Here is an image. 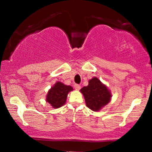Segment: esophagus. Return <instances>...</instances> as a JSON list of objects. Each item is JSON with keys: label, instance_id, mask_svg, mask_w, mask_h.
I'll return each mask as SVG.
<instances>
[{"label": "esophagus", "instance_id": "34e87169", "mask_svg": "<svg viewBox=\"0 0 152 152\" xmlns=\"http://www.w3.org/2000/svg\"><path fill=\"white\" fill-rule=\"evenodd\" d=\"M80 86L79 85V84H74V88H75L76 90H80Z\"/></svg>", "mask_w": 152, "mask_h": 152}]
</instances>
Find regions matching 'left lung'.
<instances>
[{
  "mask_svg": "<svg viewBox=\"0 0 152 152\" xmlns=\"http://www.w3.org/2000/svg\"><path fill=\"white\" fill-rule=\"evenodd\" d=\"M80 91L84 95L86 106L94 111H98L109 103L111 97L107 86L97 78L90 80L88 85L82 88Z\"/></svg>",
  "mask_w": 152,
  "mask_h": 152,
  "instance_id": "1",
  "label": "left lung"
}]
</instances>
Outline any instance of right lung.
Segmentation results:
<instances>
[{"mask_svg":"<svg viewBox=\"0 0 152 152\" xmlns=\"http://www.w3.org/2000/svg\"><path fill=\"white\" fill-rule=\"evenodd\" d=\"M72 90L73 88L72 86L65 85L60 82H58L49 91L46 98V101L49 102L53 108L58 109L65 104L67 95L69 92Z\"/></svg>","mask_w":152,"mask_h":152,"instance_id":"obj_1","label":"right lung"}]
</instances>
